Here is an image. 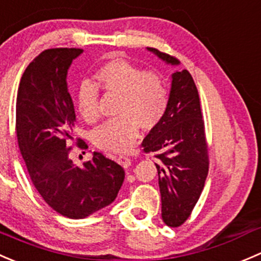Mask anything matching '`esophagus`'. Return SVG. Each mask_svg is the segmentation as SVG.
<instances>
[{"label":"esophagus","mask_w":261,"mask_h":261,"mask_svg":"<svg viewBox=\"0 0 261 261\" xmlns=\"http://www.w3.org/2000/svg\"><path fill=\"white\" fill-rule=\"evenodd\" d=\"M117 161L119 162V164L122 165L123 167H129L130 164H132L130 157L124 156V154H120V156H118V157H117Z\"/></svg>","instance_id":"obj_1"}]
</instances>
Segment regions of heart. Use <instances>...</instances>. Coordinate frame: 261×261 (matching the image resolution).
Returning <instances> with one entry per match:
<instances>
[{
    "mask_svg": "<svg viewBox=\"0 0 261 261\" xmlns=\"http://www.w3.org/2000/svg\"><path fill=\"white\" fill-rule=\"evenodd\" d=\"M97 84L119 95L118 117L97 127L92 141L99 148L124 152L138 137L139 125L152 129L161 123L170 105V87L161 74L152 73L125 59H113L97 71ZM79 109L86 122L99 119V87L84 82L79 90Z\"/></svg>",
    "mask_w": 261,
    "mask_h": 261,
    "instance_id": "obj_1",
    "label": "heart"
}]
</instances>
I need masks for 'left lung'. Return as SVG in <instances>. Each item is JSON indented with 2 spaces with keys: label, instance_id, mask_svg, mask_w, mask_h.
Masks as SVG:
<instances>
[{
  "label": "left lung",
  "instance_id": "1",
  "mask_svg": "<svg viewBox=\"0 0 261 261\" xmlns=\"http://www.w3.org/2000/svg\"><path fill=\"white\" fill-rule=\"evenodd\" d=\"M148 50L167 63L179 64L170 54ZM142 147L146 153L153 152L157 160L162 219L170 227L181 226L202 194L210 167L199 94L187 69L172 73L166 115L147 134Z\"/></svg>",
  "mask_w": 261,
  "mask_h": 261
}]
</instances>
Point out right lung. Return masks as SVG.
<instances>
[{"instance_id":"1","label":"right lung","mask_w":261,"mask_h":261,"mask_svg":"<svg viewBox=\"0 0 261 261\" xmlns=\"http://www.w3.org/2000/svg\"><path fill=\"white\" fill-rule=\"evenodd\" d=\"M80 48L42 51L25 69L17 90L16 134L30 179L46 204L64 217L85 218L112 204L124 169L101 152L77 166L69 157L76 122L67 71ZM77 148L87 149L79 138Z\"/></svg>"}]
</instances>
